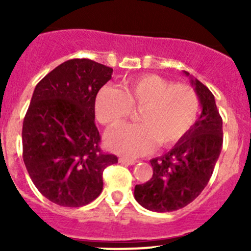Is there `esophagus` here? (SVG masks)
I'll use <instances>...</instances> for the list:
<instances>
[{
  "label": "esophagus",
  "instance_id": "1",
  "mask_svg": "<svg viewBox=\"0 0 251 251\" xmlns=\"http://www.w3.org/2000/svg\"><path fill=\"white\" fill-rule=\"evenodd\" d=\"M119 163L126 164V165H133V164H136V160L135 159L125 158V156H123V158H119Z\"/></svg>",
  "mask_w": 251,
  "mask_h": 251
}]
</instances>
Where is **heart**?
I'll use <instances>...</instances> for the list:
<instances>
[{"label": "heart", "mask_w": 251, "mask_h": 251, "mask_svg": "<svg viewBox=\"0 0 251 251\" xmlns=\"http://www.w3.org/2000/svg\"><path fill=\"white\" fill-rule=\"evenodd\" d=\"M132 108H141L142 124L121 125L107 136L111 151L126 156L143 155L156 142L160 147L178 142L196 123L199 100L191 86L153 74L125 78L120 90L105 86L96 97L97 120L108 127L123 123Z\"/></svg>", "instance_id": "b5f03b06"}]
</instances>
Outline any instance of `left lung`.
Returning <instances> with one entry per match:
<instances>
[{
	"mask_svg": "<svg viewBox=\"0 0 251 251\" xmlns=\"http://www.w3.org/2000/svg\"><path fill=\"white\" fill-rule=\"evenodd\" d=\"M191 83L201 102V116L170 151L151 159L153 176L135 187V199L151 211H175L192 203L206 187L221 153L222 119L214 95L197 78L191 77Z\"/></svg>",
	"mask_w": 251,
	"mask_h": 251,
	"instance_id": "obj_1",
	"label": "left lung"
}]
</instances>
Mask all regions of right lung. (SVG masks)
Here are the masks:
<instances>
[{
    "instance_id": "add662e5",
    "label": "right lung",
    "mask_w": 251,
    "mask_h": 251,
    "mask_svg": "<svg viewBox=\"0 0 251 251\" xmlns=\"http://www.w3.org/2000/svg\"><path fill=\"white\" fill-rule=\"evenodd\" d=\"M113 69L70 59L40 81L23 123V159L40 193L60 206L91 203L103 189V171L118 163L103 153L95 124L98 91Z\"/></svg>"
}]
</instances>
